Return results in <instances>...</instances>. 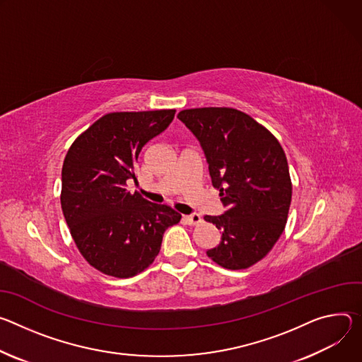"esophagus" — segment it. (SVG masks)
Here are the masks:
<instances>
[{
    "instance_id": "obj_1",
    "label": "esophagus",
    "mask_w": 362,
    "mask_h": 362,
    "mask_svg": "<svg viewBox=\"0 0 362 362\" xmlns=\"http://www.w3.org/2000/svg\"><path fill=\"white\" fill-rule=\"evenodd\" d=\"M184 218V221L187 223V224H189V226H194V224H198L199 221H202V217H199V214H188V216H184L182 217Z\"/></svg>"
}]
</instances>
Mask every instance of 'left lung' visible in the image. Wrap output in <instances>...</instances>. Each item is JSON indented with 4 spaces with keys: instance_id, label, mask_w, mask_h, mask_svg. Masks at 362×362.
Returning a JSON list of instances; mask_svg holds the SVG:
<instances>
[{
    "instance_id": "8db88e82",
    "label": "left lung",
    "mask_w": 362,
    "mask_h": 362,
    "mask_svg": "<svg viewBox=\"0 0 362 362\" xmlns=\"http://www.w3.org/2000/svg\"><path fill=\"white\" fill-rule=\"evenodd\" d=\"M178 119L202 145L226 207L221 216L204 217L221 231L207 256L226 269H247L285 230L292 199L286 155L264 127L237 109H185Z\"/></svg>"
}]
</instances>
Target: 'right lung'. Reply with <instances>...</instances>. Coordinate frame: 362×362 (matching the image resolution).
<instances>
[{
    "mask_svg": "<svg viewBox=\"0 0 362 362\" xmlns=\"http://www.w3.org/2000/svg\"><path fill=\"white\" fill-rule=\"evenodd\" d=\"M174 109L113 112L70 146L62 170V210L74 243L99 272L132 277L158 256L181 214L127 188L142 148L173 122Z\"/></svg>",
    "mask_w": 362,
    "mask_h": 362,
    "instance_id": "obj_1",
    "label": "right lung"
}]
</instances>
